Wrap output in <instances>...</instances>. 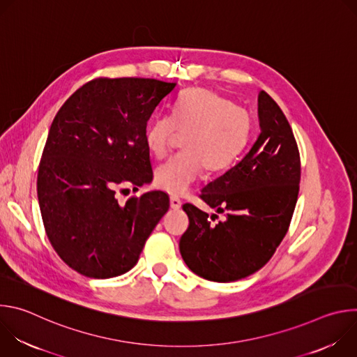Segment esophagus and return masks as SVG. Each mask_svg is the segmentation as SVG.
<instances>
[{
	"label": "esophagus",
	"mask_w": 357,
	"mask_h": 357,
	"mask_svg": "<svg viewBox=\"0 0 357 357\" xmlns=\"http://www.w3.org/2000/svg\"><path fill=\"white\" fill-rule=\"evenodd\" d=\"M169 203H171V208H172L174 211H178V209H181V206H182V202H181V199H179V197H175V196H172V197H171Z\"/></svg>",
	"instance_id": "34e87169"
}]
</instances>
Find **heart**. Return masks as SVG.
I'll return each mask as SVG.
<instances>
[{"instance_id":"heart-1","label":"heart","mask_w":357,"mask_h":357,"mask_svg":"<svg viewBox=\"0 0 357 357\" xmlns=\"http://www.w3.org/2000/svg\"><path fill=\"white\" fill-rule=\"evenodd\" d=\"M251 119L245 109L206 89H192L181 94L172 106V116L158 114L145 131L151 154H168L179 132L185 152L169 158L155 169L157 188L182 195L202 172H219L231 165L247 144Z\"/></svg>"}]
</instances>
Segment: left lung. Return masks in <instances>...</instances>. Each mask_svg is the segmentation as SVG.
Wrapping results in <instances>:
<instances>
[{"label":"left lung","instance_id":"8db88e82","mask_svg":"<svg viewBox=\"0 0 357 357\" xmlns=\"http://www.w3.org/2000/svg\"><path fill=\"white\" fill-rule=\"evenodd\" d=\"M260 135L199 197L226 219L190 203L179 241L186 266L199 277L231 282L263 268L285 237L296 205L301 158L292 128L264 90L259 94ZM218 222H215V219Z\"/></svg>","mask_w":357,"mask_h":357}]
</instances>
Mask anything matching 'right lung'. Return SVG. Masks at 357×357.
Segmentation results:
<instances>
[{"label": "right lung", "instance_id": "add662e5", "mask_svg": "<svg viewBox=\"0 0 357 357\" xmlns=\"http://www.w3.org/2000/svg\"><path fill=\"white\" fill-rule=\"evenodd\" d=\"M176 83L97 77L77 89L50 126L38 169V200L58 256L89 278L130 271L169 209L167 193L117 190L151 182L146 123Z\"/></svg>", "mask_w": 357, "mask_h": 357}]
</instances>
